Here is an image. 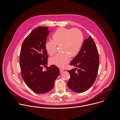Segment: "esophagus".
Here are the masks:
<instances>
[{
  "label": "esophagus",
  "instance_id": "obj_1",
  "mask_svg": "<svg viewBox=\"0 0 120 120\" xmlns=\"http://www.w3.org/2000/svg\"><path fill=\"white\" fill-rule=\"evenodd\" d=\"M60 72H62L63 71H64V69L63 68H60Z\"/></svg>",
  "mask_w": 120,
  "mask_h": 120
}]
</instances>
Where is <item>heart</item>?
<instances>
[{
    "label": "heart",
    "instance_id": "obj_1",
    "mask_svg": "<svg viewBox=\"0 0 120 120\" xmlns=\"http://www.w3.org/2000/svg\"><path fill=\"white\" fill-rule=\"evenodd\" d=\"M53 41H47L45 48L48 53L53 55L56 51V45H60V49L63 52L56 53L51 57L52 64L59 67L66 66L72 57L77 55L80 51L83 42V35L78 29H68L60 28L52 35Z\"/></svg>",
    "mask_w": 120,
    "mask_h": 120
}]
</instances>
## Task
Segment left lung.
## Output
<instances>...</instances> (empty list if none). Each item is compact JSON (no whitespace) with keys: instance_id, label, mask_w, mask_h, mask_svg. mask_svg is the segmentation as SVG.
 <instances>
[{"instance_id":"8db88e82","label":"left lung","mask_w":120,"mask_h":120,"mask_svg":"<svg viewBox=\"0 0 120 120\" xmlns=\"http://www.w3.org/2000/svg\"><path fill=\"white\" fill-rule=\"evenodd\" d=\"M70 64L79 68L77 72L74 69L68 71L69 88L78 93L86 91L94 84L99 66L98 52L91 36L84 41L80 51Z\"/></svg>"}]
</instances>
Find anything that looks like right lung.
<instances>
[{
	"mask_svg": "<svg viewBox=\"0 0 120 120\" xmlns=\"http://www.w3.org/2000/svg\"><path fill=\"white\" fill-rule=\"evenodd\" d=\"M50 30L47 27L33 30L24 40L21 49L20 66L22 79L32 91L44 94L51 90L60 70L52 65L43 71L48 65V53L45 44Z\"/></svg>",
	"mask_w": 120,
	"mask_h": 120,
	"instance_id": "add662e5",
	"label": "right lung"
}]
</instances>
